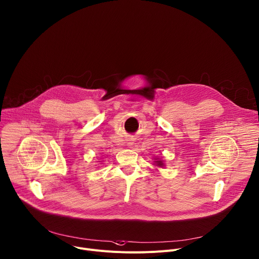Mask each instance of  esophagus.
<instances>
[{
	"instance_id": "obj_1",
	"label": "esophagus",
	"mask_w": 259,
	"mask_h": 259,
	"mask_svg": "<svg viewBox=\"0 0 259 259\" xmlns=\"http://www.w3.org/2000/svg\"><path fill=\"white\" fill-rule=\"evenodd\" d=\"M132 140H133L132 138H129V139H128V145H129V146H132V144H133Z\"/></svg>"
}]
</instances>
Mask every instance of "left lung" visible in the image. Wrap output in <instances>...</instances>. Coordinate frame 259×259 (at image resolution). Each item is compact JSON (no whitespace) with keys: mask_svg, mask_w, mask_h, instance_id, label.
I'll return each instance as SVG.
<instances>
[{"mask_svg":"<svg viewBox=\"0 0 259 259\" xmlns=\"http://www.w3.org/2000/svg\"><path fill=\"white\" fill-rule=\"evenodd\" d=\"M157 163H158V165H163V163H162V161H156Z\"/></svg>","mask_w":259,"mask_h":259,"instance_id":"1","label":"left lung"}]
</instances>
